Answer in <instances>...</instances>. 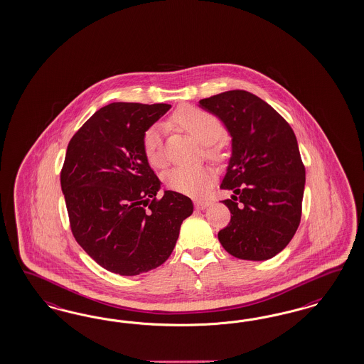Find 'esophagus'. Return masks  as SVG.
Here are the masks:
<instances>
[{
	"instance_id": "obj_1",
	"label": "esophagus",
	"mask_w": 364,
	"mask_h": 364,
	"mask_svg": "<svg viewBox=\"0 0 364 364\" xmlns=\"http://www.w3.org/2000/svg\"><path fill=\"white\" fill-rule=\"evenodd\" d=\"M210 203L208 200H195V207L198 210H205Z\"/></svg>"
}]
</instances>
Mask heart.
Instances as JSON below:
<instances>
[{"label": "heart", "mask_w": 364, "mask_h": 364, "mask_svg": "<svg viewBox=\"0 0 364 364\" xmlns=\"http://www.w3.org/2000/svg\"><path fill=\"white\" fill-rule=\"evenodd\" d=\"M172 124H176L183 131L195 137L198 143L207 146V154L216 157L224 128L220 120L207 110L196 107H183L171 116ZM144 156L146 161L161 168L166 164V149L163 131L160 127H151L143 134L141 140ZM215 180L213 171L207 166H176L166 173V186L180 193L191 196H201Z\"/></svg>", "instance_id": "b5f03b06"}]
</instances>
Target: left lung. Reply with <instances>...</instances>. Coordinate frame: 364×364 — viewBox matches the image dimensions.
<instances>
[{"mask_svg": "<svg viewBox=\"0 0 364 364\" xmlns=\"http://www.w3.org/2000/svg\"><path fill=\"white\" fill-rule=\"evenodd\" d=\"M232 136V156L220 188L231 221L218 236L224 250L242 260H268L298 230L306 168L289 124L264 100L228 90L200 100Z\"/></svg>", "mask_w": 364, "mask_h": 364, "instance_id": "obj_1", "label": "left lung"}]
</instances>
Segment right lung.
<instances>
[{"label": "right lung", "mask_w": 364, "mask_h": 364, "mask_svg": "<svg viewBox=\"0 0 364 364\" xmlns=\"http://www.w3.org/2000/svg\"><path fill=\"white\" fill-rule=\"evenodd\" d=\"M169 104L112 102L68 144L61 169L70 230L102 268L140 275L171 256L192 200L173 191L157 198L160 180L144 156L143 134Z\"/></svg>", "instance_id": "add662e5"}]
</instances>
